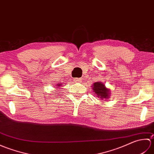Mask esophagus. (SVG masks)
Instances as JSON below:
<instances>
[{"instance_id": "1", "label": "esophagus", "mask_w": 154, "mask_h": 154, "mask_svg": "<svg viewBox=\"0 0 154 154\" xmlns=\"http://www.w3.org/2000/svg\"><path fill=\"white\" fill-rule=\"evenodd\" d=\"M74 81L76 83H80L81 81H82V79H81V78H75V79H74Z\"/></svg>"}]
</instances>
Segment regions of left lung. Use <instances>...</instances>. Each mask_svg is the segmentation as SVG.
Returning <instances> with one entry per match:
<instances>
[{"label": "left lung", "instance_id": "1", "mask_svg": "<svg viewBox=\"0 0 154 154\" xmlns=\"http://www.w3.org/2000/svg\"><path fill=\"white\" fill-rule=\"evenodd\" d=\"M93 90L95 93L99 98L101 99L109 98V91L108 90L104 84L101 83L100 82H95L93 85Z\"/></svg>", "mask_w": 154, "mask_h": 154}]
</instances>
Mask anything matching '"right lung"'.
<instances>
[{"mask_svg": "<svg viewBox=\"0 0 154 154\" xmlns=\"http://www.w3.org/2000/svg\"><path fill=\"white\" fill-rule=\"evenodd\" d=\"M61 85V84H57V86H56V87H60Z\"/></svg>", "mask_w": 154, "mask_h": 154, "instance_id": "add662e5", "label": "right lung"}]
</instances>
